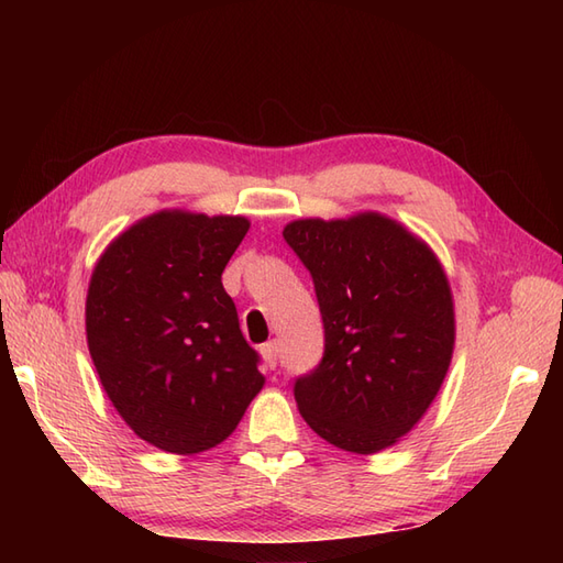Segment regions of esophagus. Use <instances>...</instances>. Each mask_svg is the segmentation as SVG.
I'll return each instance as SVG.
<instances>
[{
    "instance_id": "esophagus-1",
    "label": "esophagus",
    "mask_w": 563,
    "mask_h": 563,
    "mask_svg": "<svg viewBox=\"0 0 563 563\" xmlns=\"http://www.w3.org/2000/svg\"><path fill=\"white\" fill-rule=\"evenodd\" d=\"M261 357H263V363H266V367H275V363H278V343L275 341H268V343H263L261 345Z\"/></svg>"
}]
</instances>
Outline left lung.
I'll use <instances>...</instances> for the list:
<instances>
[{
	"label": "left lung",
	"mask_w": 563,
	"mask_h": 563,
	"mask_svg": "<svg viewBox=\"0 0 563 563\" xmlns=\"http://www.w3.org/2000/svg\"><path fill=\"white\" fill-rule=\"evenodd\" d=\"M312 273L324 357L295 382L307 426L331 445L375 454L421 421L448 375L454 302L421 236L382 212L305 218L283 230Z\"/></svg>",
	"instance_id": "1"
}]
</instances>
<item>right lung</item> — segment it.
<instances>
[{
  "instance_id": "right-lung-1",
  "label": "right lung",
  "mask_w": 563,
  "mask_h": 563,
  "mask_svg": "<svg viewBox=\"0 0 563 563\" xmlns=\"http://www.w3.org/2000/svg\"><path fill=\"white\" fill-rule=\"evenodd\" d=\"M249 227L242 214L159 210L118 234L91 271L93 367L133 433L164 452L220 445L266 385L222 288Z\"/></svg>"
}]
</instances>
